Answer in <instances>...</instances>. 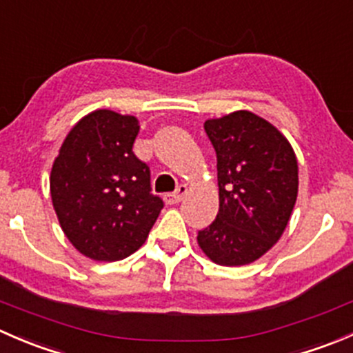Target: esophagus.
<instances>
[{
  "mask_svg": "<svg viewBox=\"0 0 353 353\" xmlns=\"http://www.w3.org/2000/svg\"><path fill=\"white\" fill-rule=\"evenodd\" d=\"M188 188L184 186V184H181L179 188H177L176 193H167L165 196H163V199H165L167 205H176V203H179L181 199H183L184 194H186Z\"/></svg>",
  "mask_w": 353,
  "mask_h": 353,
  "instance_id": "obj_1",
  "label": "esophagus"
}]
</instances>
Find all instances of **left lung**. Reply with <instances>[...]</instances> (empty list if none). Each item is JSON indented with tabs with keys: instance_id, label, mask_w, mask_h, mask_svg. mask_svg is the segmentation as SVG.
I'll list each match as a JSON object with an SVG mask.
<instances>
[{
	"instance_id": "8db88e82",
	"label": "left lung",
	"mask_w": 353,
	"mask_h": 353,
	"mask_svg": "<svg viewBox=\"0 0 353 353\" xmlns=\"http://www.w3.org/2000/svg\"><path fill=\"white\" fill-rule=\"evenodd\" d=\"M205 131L216 154L220 205L198 244L216 265H249L285 230L297 199V159L287 138L249 110L208 119Z\"/></svg>"
}]
</instances>
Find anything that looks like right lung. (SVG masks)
Returning a JSON list of instances; mask_svg holds the SVG:
<instances>
[{
	"mask_svg": "<svg viewBox=\"0 0 353 353\" xmlns=\"http://www.w3.org/2000/svg\"><path fill=\"white\" fill-rule=\"evenodd\" d=\"M134 116L99 109L81 117L59 148L51 198L65 236L87 258L119 261L147 241L163 201L150 167L133 152Z\"/></svg>",
	"mask_w": 353,
	"mask_h": 353,
	"instance_id": "1",
	"label": "right lung"
}]
</instances>
